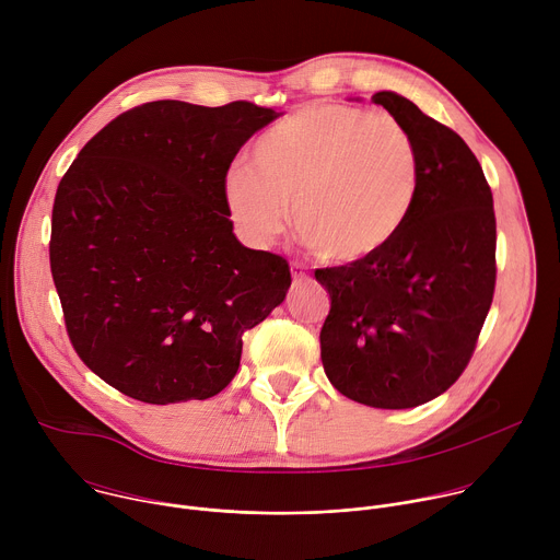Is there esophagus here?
Instances as JSON below:
<instances>
[{
	"mask_svg": "<svg viewBox=\"0 0 560 560\" xmlns=\"http://www.w3.org/2000/svg\"><path fill=\"white\" fill-rule=\"evenodd\" d=\"M310 277H307V272H305V268L301 266V264H292V283L294 285H301V283H305Z\"/></svg>",
	"mask_w": 560,
	"mask_h": 560,
	"instance_id": "34e87169",
	"label": "esophagus"
}]
</instances>
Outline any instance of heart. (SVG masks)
<instances>
[{"label": "heart", "instance_id": "b5f03b06", "mask_svg": "<svg viewBox=\"0 0 560 560\" xmlns=\"http://www.w3.org/2000/svg\"><path fill=\"white\" fill-rule=\"evenodd\" d=\"M253 165L225 175L234 223L255 244H270L288 223L326 261L361 264L406 228L423 166L404 121L374 110L312 104L257 137Z\"/></svg>", "mask_w": 560, "mask_h": 560}]
</instances>
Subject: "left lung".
Returning a JSON list of instances; mask_svg holds the SVG:
<instances>
[{
  "mask_svg": "<svg viewBox=\"0 0 560 560\" xmlns=\"http://www.w3.org/2000/svg\"><path fill=\"white\" fill-rule=\"evenodd\" d=\"M372 102L415 135L421 190L383 253L314 270L332 301L318 339L343 396L406 410L443 394L471 359L494 296L497 217L481 164L452 128L392 91Z\"/></svg>",
  "mask_w": 560,
  "mask_h": 560,
  "instance_id": "left-lung-1",
  "label": "left lung"
}]
</instances>
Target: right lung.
<instances>
[{
  "mask_svg": "<svg viewBox=\"0 0 560 560\" xmlns=\"http://www.w3.org/2000/svg\"><path fill=\"white\" fill-rule=\"evenodd\" d=\"M279 113L175 100L137 106L102 128L59 182L50 272L74 352L137 401L219 394L244 332L285 299L283 257L232 232L225 175Z\"/></svg>",
  "mask_w": 560,
  "mask_h": 560,
  "instance_id": "1",
  "label": "right lung"
}]
</instances>
